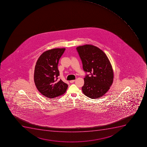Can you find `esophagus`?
<instances>
[{
	"instance_id": "34e87169",
	"label": "esophagus",
	"mask_w": 147,
	"mask_h": 147,
	"mask_svg": "<svg viewBox=\"0 0 147 147\" xmlns=\"http://www.w3.org/2000/svg\"><path fill=\"white\" fill-rule=\"evenodd\" d=\"M74 81H75L74 80H71L70 81V83H73V82H74Z\"/></svg>"
}]
</instances>
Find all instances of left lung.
Returning a JSON list of instances; mask_svg holds the SVG:
<instances>
[{"instance_id":"left-lung-1","label":"left lung","mask_w":147,"mask_h":147,"mask_svg":"<svg viewBox=\"0 0 147 147\" xmlns=\"http://www.w3.org/2000/svg\"><path fill=\"white\" fill-rule=\"evenodd\" d=\"M76 50L86 74L82 92L91 99L102 96L109 90L113 80V68L108 58L102 50L92 45L79 46Z\"/></svg>"}]
</instances>
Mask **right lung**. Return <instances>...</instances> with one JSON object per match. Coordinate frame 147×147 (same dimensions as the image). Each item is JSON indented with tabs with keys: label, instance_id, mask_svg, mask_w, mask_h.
Returning a JSON list of instances; mask_svg holds the SVG:
<instances>
[{
	"label": "right lung",
	"instance_id": "add662e5",
	"mask_svg": "<svg viewBox=\"0 0 147 147\" xmlns=\"http://www.w3.org/2000/svg\"><path fill=\"white\" fill-rule=\"evenodd\" d=\"M65 49H54L40 56L34 68V82L40 93L48 98H54L65 93L67 83L59 80V60Z\"/></svg>",
	"mask_w": 147,
	"mask_h": 147
}]
</instances>
